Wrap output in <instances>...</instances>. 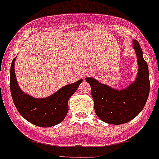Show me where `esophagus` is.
<instances>
[{
  "label": "esophagus",
  "instance_id": "esophagus-1",
  "mask_svg": "<svg viewBox=\"0 0 159 159\" xmlns=\"http://www.w3.org/2000/svg\"><path fill=\"white\" fill-rule=\"evenodd\" d=\"M88 74H88V73H87V74H85V75H88Z\"/></svg>",
  "mask_w": 159,
  "mask_h": 159
}]
</instances>
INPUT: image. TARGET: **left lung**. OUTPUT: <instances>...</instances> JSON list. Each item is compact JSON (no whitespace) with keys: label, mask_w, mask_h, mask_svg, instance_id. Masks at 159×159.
I'll return each instance as SVG.
<instances>
[{"label":"left lung","mask_w":159,"mask_h":159,"mask_svg":"<svg viewBox=\"0 0 159 159\" xmlns=\"http://www.w3.org/2000/svg\"><path fill=\"white\" fill-rule=\"evenodd\" d=\"M133 48L137 56L138 71L134 81L123 89H116L93 78H86L90 85L97 116L113 125L126 123L138 116L146 105L150 93L148 66L137 40H133Z\"/></svg>","instance_id":"8db88e82"}]
</instances>
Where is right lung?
I'll return each mask as SVG.
<instances>
[{"label":"right lung","instance_id":"obj_1","mask_svg":"<svg viewBox=\"0 0 159 159\" xmlns=\"http://www.w3.org/2000/svg\"><path fill=\"white\" fill-rule=\"evenodd\" d=\"M16 58V57L10 68V92L20 115L30 123L41 127L53 126L61 122L68 113L69 99L78 89L82 79L65 85L47 98H36L24 93L19 87L14 70Z\"/></svg>","mask_w":159,"mask_h":159}]
</instances>
